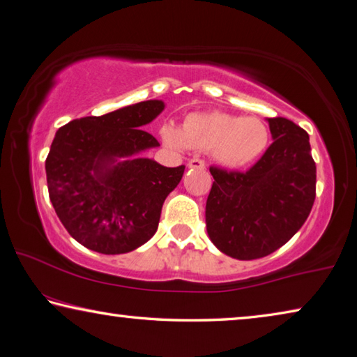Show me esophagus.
<instances>
[{
    "mask_svg": "<svg viewBox=\"0 0 357 357\" xmlns=\"http://www.w3.org/2000/svg\"><path fill=\"white\" fill-rule=\"evenodd\" d=\"M189 167L190 168H199V170H203V168H206V162L203 159L199 158H193L189 160Z\"/></svg>",
    "mask_w": 357,
    "mask_h": 357,
    "instance_id": "1",
    "label": "esophagus"
}]
</instances>
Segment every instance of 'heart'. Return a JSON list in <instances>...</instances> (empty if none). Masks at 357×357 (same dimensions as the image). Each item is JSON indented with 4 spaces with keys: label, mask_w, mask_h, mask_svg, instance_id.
Masks as SVG:
<instances>
[{
    "label": "heart",
    "mask_w": 357,
    "mask_h": 357,
    "mask_svg": "<svg viewBox=\"0 0 357 357\" xmlns=\"http://www.w3.org/2000/svg\"><path fill=\"white\" fill-rule=\"evenodd\" d=\"M162 135L172 146H190L198 151H213L217 159L229 167L255 162L268 145V129L259 119L223 112L190 114L183 129L167 125Z\"/></svg>",
    "instance_id": "1"
}]
</instances>
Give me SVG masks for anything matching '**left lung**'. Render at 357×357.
<instances>
[{"mask_svg": "<svg viewBox=\"0 0 357 357\" xmlns=\"http://www.w3.org/2000/svg\"><path fill=\"white\" fill-rule=\"evenodd\" d=\"M273 144L246 172L212 165L207 234L234 259L252 261L286 245L315 201L317 168L309 135L284 116L268 119Z\"/></svg>", "mask_w": 357, "mask_h": 357, "instance_id": "left-lung-1", "label": "left lung"}]
</instances>
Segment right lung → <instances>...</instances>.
<instances>
[{
    "mask_svg": "<svg viewBox=\"0 0 357 357\" xmlns=\"http://www.w3.org/2000/svg\"><path fill=\"white\" fill-rule=\"evenodd\" d=\"M162 111V101H142L73 120L56 132L45 162L50 199L68 234L86 248L123 255L156 234L162 204L185 168L137 158L159 146L142 126Z\"/></svg>",
    "mask_w": 357,
    "mask_h": 357,
    "instance_id": "right-lung-1",
    "label": "right lung"
}]
</instances>
